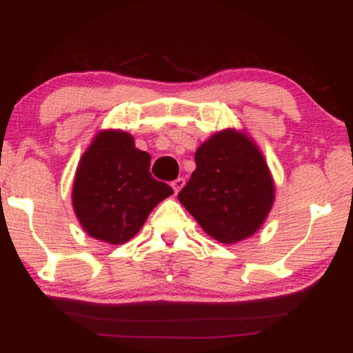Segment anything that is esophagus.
I'll list each match as a JSON object with an SVG mask.
<instances>
[{
  "label": "esophagus",
  "instance_id": "34e87169",
  "mask_svg": "<svg viewBox=\"0 0 353 353\" xmlns=\"http://www.w3.org/2000/svg\"><path fill=\"white\" fill-rule=\"evenodd\" d=\"M184 179H182V177H177V179L176 181H172V189H174V192H179V190L182 189V188H184Z\"/></svg>",
  "mask_w": 353,
  "mask_h": 353
}]
</instances>
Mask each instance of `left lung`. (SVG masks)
Masks as SVG:
<instances>
[{"instance_id": "left-lung-1", "label": "left lung", "mask_w": 353, "mask_h": 353, "mask_svg": "<svg viewBox=\"0 0 353 353\" xmlns=\"http://www.w3.org/2000/svg\"><path fill=\"white\" fill-rule=\"evenodd\" d=\"M196 171L177 194L205 234L236 244L261 229L275 188L261 149L245 132L224 129L197 148Z\"/></svg>"}]
</instances>
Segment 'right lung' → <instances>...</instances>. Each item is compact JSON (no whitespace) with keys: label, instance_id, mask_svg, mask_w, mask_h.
<instances>
[{"label":"right lung","instance_id":"right-lung-1","mask_svg":"<svg viewBox=\"0 0 353 353\" xmlns=\"http://www.w3.org/2000/svg\"><path fill=\"white\" fill-rule=\"evenodd\" d=\"M151 156L129 132L101 131L81 157L72 208L91 237L124 244L143 228L151 210L174 190L149 172Z\"/></svg>","mask_w":353,"mask_h":353}]
</instances>
